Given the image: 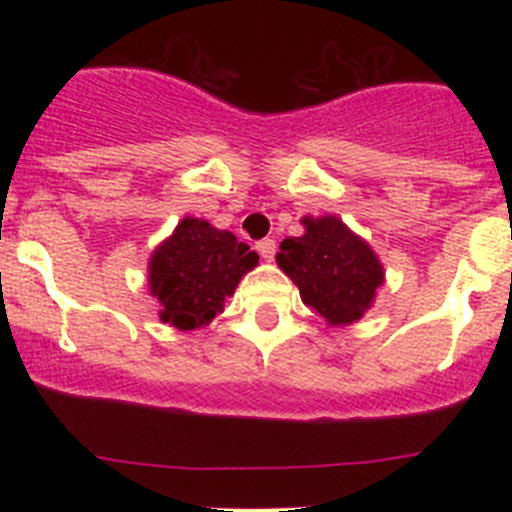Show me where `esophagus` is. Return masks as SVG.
Listing matches in <instances>:
<instances>
[{
	"label": "esophagus",
	"instance_id": "obj_1",
	"mask_svg": "<svg viewBox=\"0 0 512 512\" xmlns=\"http://www.w3.org/2000/svg\"><path fill=\"white\" fill-rule=\"evenodd\" d=\"M255 250L260 252V257L265 262H272V257H275V252H277V245H275V240H270V237H267V240H260L255 245Z\"/></svg>",
	"mask_w": 512,
	"mask_h": 512
}]
</instances>
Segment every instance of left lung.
<instances>
[{
  "label": "left lung",
  "instance_id": "8db88e82",
  "mask_svg": "<svg viewBox=\"0 0 512 512\" xmlns=\"http://www.w3.org/2000/svg\"><path fill=\"white\" fill-rule=\"evenodd\" d=\"M302 225L304 235L282 240L277 265L324 322L332 327L359 322L384 285L379 257L337 215L304 218Z\"/></svg>",
  "mask_w": 512,
  "mask_h": 512
}]
</instances>
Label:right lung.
Returning <instances> with one entry per match:
<instances>
[{"mask_svg": "<svg viewBox=\"0 0 512 512\" xmlns=\"http://www.w3.org/2000/svg\"><path fill=\"white\" fill-rule=\"evenodd\" d=\"M257 260L232 232L183 218L148 262V289L163 307L160 319L180 332L208 327Z\"/></svg>", "mask_w": 512, "mask_h": 512, "instance_id": "right-lung-1", "label": "right lung"}]
</instances>
